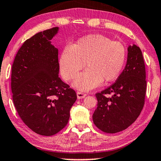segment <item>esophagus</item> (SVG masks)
<instances>
[{
  "instance_id": "obj_1",
  "label": "esophagus",
  "mask_w": 161,
  "mask_h": 161,
  "mask_svg": "<svg viewBox=\"0 0 161 161\" xmlns=\"http://www.w3.org/2000/svg\"><path fill=\"white\" fill-rule=\"evenodd\" d=\"M76 94H77V98H83L87 96L86 93H83V92H82V91H78L76 93Z\"/></svg>"
}]
</instances>
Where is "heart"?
<instances>
[{
  "mask_svg": "<svg viewBox=\"0 0 161 161\" xmlns=\"http://www.w3.org/2000/svg\"><path fill=\"white\" fill-rule=\"evenodd\" d=\"M126 59L125 47L120 42L112 41L101 34H91L65 47L59 59L62 76L81 91H89L108 83L119 76Z\"/></svg>",
  "mask_w": 161,
  "mask_h": 161,
  "instance_id": "heart-1",
  "label": "heart"
}]
</instances>
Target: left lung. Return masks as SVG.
Instances as JSON below:
<instances>
[{"label": "left lung", "instance_id": "left-lung-1", "mask_svg": "<svg viewBox=\"0 0 161 161\" xmlns=\"http://www.w3.org/2000/svg\"><path fill=\"white\" fill-rule=\"evenodd\" d=\"M125 68L110 87L96 93L98 104L93 115L95 125L107 133H116L130 127L142 110L147 91L146 69L141 50L128 47Z\"/></svg>", "mask_w": 161, "mask_h": 161}]
</instances>
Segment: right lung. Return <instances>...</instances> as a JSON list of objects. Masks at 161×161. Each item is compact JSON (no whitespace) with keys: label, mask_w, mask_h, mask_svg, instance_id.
<instances>
[{"label":"right lung","mask_w":161,"mask_h":161,"mask_svg":"<svg viewBox=\"0 0 161 161\" xmlns=\"http://www.w3.org/2000/svg\"><path fill=\"white\" fill-rule=\"evenodd\" d=\"M59 28L45 30L25 40L14 59L11 76L12 99L28 127L45 136L67 125L77 96L58 76V49L51 40Z\"/></svg>","instance_id":"obj_1"}]
</instances>
